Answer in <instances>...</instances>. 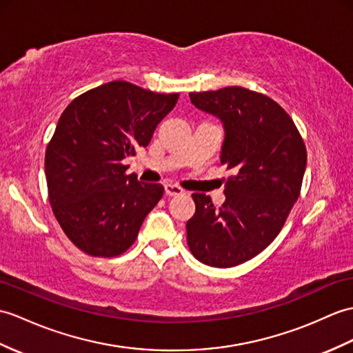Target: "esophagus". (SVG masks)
I'll use <instances>...</instances> for the list:
<instances>
[{
	"label": "esophagus",
	"instance_id": "esophagus-1",
	"mask_svg": "<svg viewBox=\"0 0 353 353\" xmlns=\"http://www.w3.org/2000/svg\"><path fill=\"white\" fill-rule=\"evenodd\" d=\"M165 194L170 195V196H174V195H182L183 194V190L177 185H171V183H167L165 185Z\"/></svg>",
	"mask_w": 353,
	"mask_h": 353
}]
</instances>
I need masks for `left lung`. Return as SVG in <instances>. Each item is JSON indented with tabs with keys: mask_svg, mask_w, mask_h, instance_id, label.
Masks as SVG:
<instances>
[{
	"mask_svg": "<svg viewBox=\"0 0 353 353\" xmlns=\"http://www.w3.org/2000/svg\"><path fill=\"white\" fill-rule=\"evenodd\" d=\"M201 111L224 125L221 165L232 170L225 201L215 208L192 194L195 214L186 223L188 247L201 263L232 268L268 248L298 200L307 149L298 128L270 97L243 87L190 93Z\"/></svg>",
	"mask_w": 353,
	"mask_h": 353,
	"instance_id": "8db88e82",
	"label": "left lung"
}]
</instances>
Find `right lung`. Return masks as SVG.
I'll list each match as a JSON object with an SVG mask.
<instances>
[{
	"label": "right lung",
	"instance_id": "add662e5",
	"mask_svg": "<svg viewBox=\"0 0 353 353\" xmlns=\"http://www.w3.org/2000/svg\"><path fill=\"white\" fill-rule=\"evenodd\" d=\"M177 99V93L112 81L63 111L45 153L48 196L64 234L88 256L117 257L129 250L162 199V185L138 182L121 161L149 145Z\"/></svg>",
	"mask_w": 353,
	"mask_h": 353
}]
</instances>
